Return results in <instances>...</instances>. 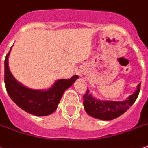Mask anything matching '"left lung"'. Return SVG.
<instances>
[{
    "label": "left lung",
    "instance_id": "left-lung-1",
    "mask_svg": "<svg viewBox=\"0 0 148 148\" xmlns=\"http://www.w3.org/2000/svg\"><path fill=\"white\" fill-rule=\"evenodd\" d=\"M139 83L137 87V90L128 99L124 101H101L95 99L91 94H89L88 89L83 96L84 107L87 113L96 119L103 120H111L120 116L126 112L131 106L135 103L139 96L140 91Z\"/></svg>",
    "mask_w": 148,
    "mask_h": 148
}]
</instances>
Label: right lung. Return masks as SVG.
I'll use <instances>...</instances> for the list:
<instances>
[{"instance_id":"1","label":"right lung","mask_w":148,"mask_h":148,"mask_svg":"<svg viewBox=\"0 0 148 148\" xmlns=\"http://www.w3.org/2000/svg\"><path fill=\"white\" fill-rule=\"evenodd\" d=\"M9 52L10 51L5 60V84L9 97L16 105L28 113L35 116L52 114L57 108L64 91L75 82L78 76H73L69 79L57 80L52 88L47 91L27 88L17 82L9 71L8 65Z\"/></svg>"}]
</instances>
